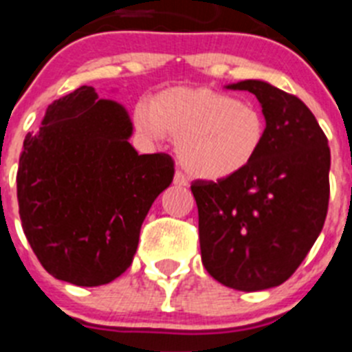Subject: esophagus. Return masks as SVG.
I'll list each match as a JSON object with an SVG mask.
<instances>
[{
	"instance_id": "esophagus-1",
	"label": "esophagus",
	"mask_w": 352,
	"mask_h": 352,
	"mask_svg": "<svg viewBox=\"0 0 352 352\" xmlns=\"http://www.w3.org/2000/svg\"><path fill=\"white\" fill-rule=\"evenodd\" d=\"M174 185H179V186L188 185V179H186V176L179 169H176V173H174Z\"/></svg>"
}]
</instances>
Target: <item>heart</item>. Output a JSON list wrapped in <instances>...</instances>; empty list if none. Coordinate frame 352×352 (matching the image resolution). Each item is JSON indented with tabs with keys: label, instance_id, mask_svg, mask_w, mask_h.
Instances as JSON below:
<instances>
[{
	"label": "heart",
	"instance_id": "b5f03b06",
	"mask_svg": "<svg viewBox=\"0 0 352 352\" xmlns=\"http://www.w3.org/2000/svg\"><path fill=\"white\" fill-rule=\"evenodd\" d=\"M148 141L176 138L183 167L197 178L223 179L247 169L263 149L266 120L250 102L211 88L174 86L133 109Z\"/></svg>",
	"mask_w": 352,
	"mask_h": 352
}]
</instances>
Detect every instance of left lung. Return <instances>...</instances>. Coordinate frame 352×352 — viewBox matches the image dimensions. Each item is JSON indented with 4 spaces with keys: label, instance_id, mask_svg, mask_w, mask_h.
<instances>
[{
    "label": "left lung",
    "instance_id": "1",
    "mask_svg": "<svg viewBox=\"0 0 352 352\" xmlns=\"http://www.w3.org/2000/svg\"><path fill=\"white\" fill-rule=\"evenodd\" d=\"M227 89L257 96L266 139L250 166L231 178L190 185L199 211L206 272L238 291L284 284L324 226L329 203V146L307 105L263 80Z\"/></svg>",
    "mask_w": 352,
    "mask_h": 352
}]
</instances>
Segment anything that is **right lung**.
I'll list each match as a JSON object with an SVG mask.
<instances>
[{
	"label": "right lung",
	"mask_w": 352,
	"mask_h": 352,
	"mask_svg": "<svg viewBox=\"0 0 352 352\" xmlns=\"http://www.w3.org/2000/svg\"><path fill=\"white\" fill-rule=\"evenodd\" d=\"M132 123L113 100L80 86L47 107L19 158L24 234L45 272L82 287L113 282L132 264L141 226L170 185L167 153L139 155Z\"/></svg>",
	"instance_id": "right-lung-1"
}]
</instances>
